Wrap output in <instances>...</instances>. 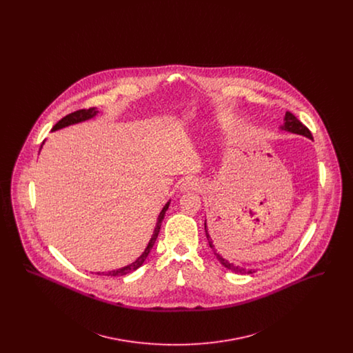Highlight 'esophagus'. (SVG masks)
<instances>
[{"label": "esophagus", "mask_w": 353, "mask_h": 353, "mask_svg": "<svg viewBox=\"0 0 353 353\" xmlns=\"http://www.w3.org/2000/svg\"><path fill=\"white\" fill-rule=\"evenodd\" d=\"M201 186V181L199 179H194V177L185 179L184 181L181 183V189L183 190H200Z\"/></svg>", "instance_id": "obj_1"}]
</instances>
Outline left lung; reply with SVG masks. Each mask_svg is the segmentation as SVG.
Masks as SVG:
<instances>
[{"label": "left lung", "instance_id": "left-lung-1", "mask_svg": "<svg viewBox=\"0 0 353 353\" xmlns=\"http://www.w3.org/2000/svg\"><path fill=\"white\" fill-rule=\"evenodd\" d=\"M281 130H285V131H288V132H292V134H303V136H305V137H308V139H312V134L310 132V130L303 124L301 120H298V119L295 118L291 112H285V123H283V125L281 127ZM205 234H206V238H208V242H209V246H210V249L213 250L214 252V255H216V258L219 259V263L222 265V266H225L226 269L230 270V271H233V272H236V274H252V272H255L254 270H246L243 269V268H239V266H235L233 263H230L228 259H225L221 254L219 252V249H217V241L214 242L213 241V236L209 234V232H208V226H206V219H205Z\"/></svg>", "mask_w": 353, "mask_h": 353}]
</instances>
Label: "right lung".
<instances>
[{
    "instance_id": "right-lung-1",
    "label": "right lung",
    "mask_w": 353,
    "mask_h": 353,
    "mask_svg": "<svg viewBox=\"0 0 353 353\" xmlns=\"http://www.w3.org/2000/svg\"><path fill=\"white\" fill-rule=\"evenodd\" d=\"M97 114H98L97 108L78 110V111H75V112L68 114V115H66L65 118L61 119V120H59V121L52 127V131H57V130H61V128L68 127V125H71V124L81 123V121H84V120H88V119L94 118ZM169 203H170V201L167 202V203H165V206L163 208V210L160 212L159 219H157V223H156V228H154V232H153V235H152L151 241H150L148 246L145 248L144 252H143V254H141V255H140L134 262H132L131 265H128V266H125V268H121V269L108 271V272L105 274L107 276H123V275H127V274L132 272L134 270L139 269V268L144 263V261L147 259L148 254L151 252L152 248H153V245H154V242H156V238H157L159 232H160V228H161V222H163V219H164L165 212L168 210ZM97 274H98V275H104V272H97Z\"/></svg>"
}]
</instances>
